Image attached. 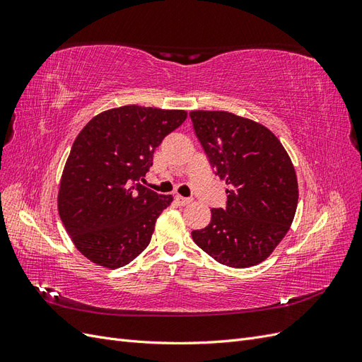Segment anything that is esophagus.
I'll return each mask as SVG.
<instances>
[{"mask_svg": "<svg viewBox=\"0 0 362 362\" xmlns=\"http://www.w3.org/2000/svg\"><path fill=\"white\" fill-rule=\"evenodd\" d=\"M175 202H177L180 206H184V205H189L192 202V199L190 198H184V196L177 194V196H175Z\"/></svg>", "mask_w": 362, "mask_h": 362, "instance_id": "34e87169", "label": "esophagus"}]
</instances>
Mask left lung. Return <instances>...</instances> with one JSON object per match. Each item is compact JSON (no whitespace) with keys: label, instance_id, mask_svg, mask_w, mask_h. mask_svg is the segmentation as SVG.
<instances>
[{"label":"left lung","instance_id":"obj_1","mask_svg":"<svg viewBox=\"0 0 362 362\" xmlns=\"http://www.w3.org/2000/svg\"><path fill=\"white\" fill-rule=\"evenodd\" d=\"M194 134L214 173L226 181L225 208L192 231L193 242L221 264L245 269L264 261L288 233L298 206V178L278 137L264 125L228 112H192Z\"/></svg>","mask_w":362,"mask_h":362}]
</instances>
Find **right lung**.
I'll list each match as a JSON object with an SVG mask.
<instances>
[{"label": "right lung", "instance_id": "1", "mask_svg": "<svg viewBox=\"0 0 362 362\" xmlns=\"http://www.w3.org/2000/svg\"><path fill=\"white\" fill-rule=\"evenodd\" d=\"M184 110L124 105L95 116L71 148L59 190V214L75 247L95 264L122 267L151 242L172 202L141 181L163 139Z\"/></svg>", "mask_w": 362, "mask_h": 362}]
</instances>
